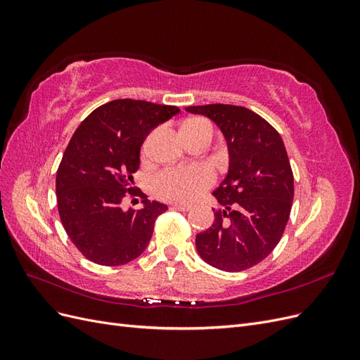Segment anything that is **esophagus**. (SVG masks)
I'll use <instances>...</instances> for the list:
<instances>
[{"label": "esophagus", "instance_id": "1", "mask_svg": "<svg viewBox=\"0 0 360 360\" xmlns=\"http://www.w3.org/2000/svg\"><path fill=\"white\" fill-rule=\"evenodd\" d=\"M171 209L174 210H179V212H188L191 209V205H186V204H174Z\"/></svg>", "mask_w": 360, "mask_h": 360}]
</instances>
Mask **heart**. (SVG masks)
<instances>
[{"instance_id": "heart-1", "label": "heart", "mask_w": 360, "mask_h": 360, "mask_svg": "<svg viewBox=\"0 0 360 360\" xmlns=\"http://www.w3.org/2000/svg\"><path fill=\"white\" fill-rule=\"evenodd\" d=\"M207 123L202 118L189 120L184 124H202ZM214 181V172L207 165L192 167H169L158 172L151 180V189L156 197L174 201L191 202L209 189Z\"/></svg>"}]
</instances>
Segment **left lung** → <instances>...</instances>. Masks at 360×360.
Wrapping results in <instances>:
<instances>
[{"label": "left lung", "instance_id": "1", "mask_svg": "<svg viewBox=\"0 0 360 360\" xmlns=\"http://www.w3.org/2000/svg\"><path fill=\"white\" fill-rule=\"evenodd\" d=\"M221 129L230 167L213 195L222 209L209 230L197 234L200 257L219 270L242 271L261 263L279 243L288 222L294 177L281 135L243 106H188Z\"/></svg>", "mask_w": 360, "mask_h": 360}]
</instances>
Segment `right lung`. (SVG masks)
Listing matches in <instances>:
<instances>
[{"instance_id": "right-lung-1", "label": "right lung", "mask_w": 360, "mask_h": 360, "mask_svg": "<svg viewBox=\"0 0 360 360\" xmlns=\"http://www.w3.org/2000/svg\"><path fill=\"white\" fill-rule=\"evenodd\" d=\"M177 106L117 99L86 117L75 130L57 171L61 224L79 252L101 266H122L144 252L156 217L168 207L134 189L139 150L147 135L179 114ZM143 198L138 211L122 200Z\"/></svg>"}]
</instances>
